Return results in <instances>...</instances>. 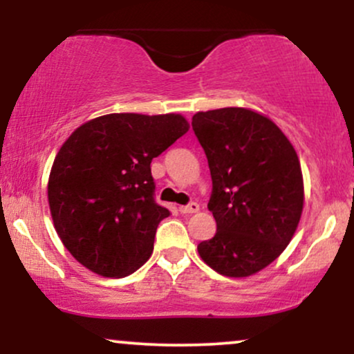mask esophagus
<instances>
[{
	"label": "esophagus",
	"mask_w": 354,
	"mask_h": 354,
	"mask_svg": "<svg viewBox=\"0 0 354 354\" xmlns=\"http://www.w3.org/2000/svg\"><path fill=\"white\" fill-rule=\"evenodd\" d=\"M180 211L183 214L198 213V211H200V205H198V203H189V205H186V206H180Z\"/></svg>",
	"instance_id": "34e87169"
}]
</instances>
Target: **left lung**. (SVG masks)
Masks as SVG:
<instances>
[{
	"label": "left lung",
	"instance_id": "left-lung-1",
	"mask_svg": "<svg viewBox=\"0 0 354 354\" xmlns=\"http://www.w3.org/2000/svg\"><path fill=\"white\" fill-rule=\"evenodd\" d=\"M191 124L208 158L216 219L198 253L228 278L256 274L286 250L301 219L298 154L274 121L250 108L200 111Z\"/></svg>",
	"mask_w": 354,
	"mask_h": 354
}]
</instances>
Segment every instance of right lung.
<instances>
[{
    "label": "right lung",
    "instance_id": "right-lung-1",
    "mask_svg": "<svg viewBox=\"0 0 354 354\" xmlns=\"http://www.w3.org/2000/svg\"><path fill=\"white\" fill-rule=\"evenodd\" d=\"M189 129L185 116L111 113L76 128L53 161L48 203L73 258L104 278L149 259L169 211L154 203L151 160Z\"/></svg>",
    "mask_w": 354,
    "mask_h": 354
}]
</instances>
